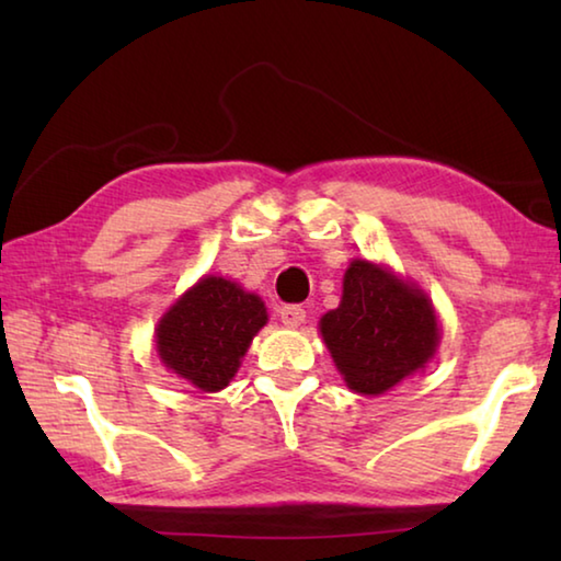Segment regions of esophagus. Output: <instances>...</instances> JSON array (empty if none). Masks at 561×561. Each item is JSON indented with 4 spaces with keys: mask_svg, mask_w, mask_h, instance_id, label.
Returning a JSON list of instances; mask_svg holds the SVG:
<instances>
[{
    "mask_svg": "<svg viewBox=\"0 0 561 561\" xmlns=\"http://www.w3.org/2000/svg\"><path fill=\"white\" fill-rule=\"evenodd\" d=\"M279 317H282V324L284 327H301L304 319H307V311H304L299 304H284L279 309Z\"/></svg>",
    "mask_w": 561,
    "mask_h": 561,
    "instance_id": "34e87169",
    "label": "esophagus"
}]
</instances>
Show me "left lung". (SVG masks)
Returning a JSON list of instances; mask_svg holds the SVG:
<instances>
[{"label": "left lung", "mask_w": 561, "mask_h": 561, "mask_svg": "<svg viewBox=\"0 0 561 561\" xmlns=\"http://www.w3.org/2000/svg\"><path fill=\"white\" fill-rule=\"evenodd\" d=\"M321 336L346 386L378 396L428 364L438 321L423 291L356 260L346 270L339 309L321 319Z\"/></svg>", "instance_id": "1"}]
</instances>
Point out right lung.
<instances>
[{
  "label": "right lung",
  "instance_id": "1",
  "mask_svg": "<svg viewBox=\"0 0 561 561\" xmlns=\"http://www.w3.org/2000/svg\"><path fill=\"white\" fill-rule=\"evenodd\" d=\"M264 324L267 309L260 297L222 277H205L160 319L158 354L187 383L201 391H220Z\"/></svg>",
  "mask_w": 561,
  "mask_h": 561
}]
</instances>
